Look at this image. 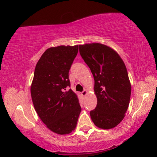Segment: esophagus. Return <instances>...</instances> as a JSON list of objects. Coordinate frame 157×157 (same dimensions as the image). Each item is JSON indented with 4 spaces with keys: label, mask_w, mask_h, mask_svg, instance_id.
I'll use <instances>...</instances> for the list:
<instances>
[{
    "label": "esophagus",
    "mask_w": 157,
    "mask_h": 157,
    "mask_svg": "<svg viewBox=\"0 0 157 157\" xmlns=\"http://www.w3.org/2000/svg\"><path fill=\"white\" fill-rule=\"evenodd\" d=\"M87 93H88V91H87L86 90H84V91H83L82 92H81V95H82L83 97H85L87 94Z\"/></svg>",
    "instance_id": "esophagus-1"
}]
</instances>
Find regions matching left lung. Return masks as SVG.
I'll use <instances>...</instances> for the list:
<instances>
[{
  "label": "left lung",
  "mask_w": 157,
  "mask_h": 157,
  "mask_svg": "<svg viewBox=\"0 0 157 157\" xmlns=\"http://www.w3.org/2000/svg\"><path fill=\"white\" fill-rule=\"evenodd\" d=\"M79 52L94 78L97 105L90 112L91 118L101 129L115 128L125 117L131 98L125 65L115 50L101 43L81 44Z\"/></svg>",
  "instance_id": "1"
}]
</instances>
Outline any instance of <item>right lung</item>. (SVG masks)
<instances>
[{"instance_id": "obj_1", "label": "right lung", "mask_w": 157, "mask_h": 157, "mask_svg": "<svg viewBox=\"0 0 157 157\" xmlns=\"http://www.w3.org/2000/svg\"><path fill=\"white\" fill-rule=\"evenodd\" d=\"M78 45L52 47L44 51L36 65L31 85L34 109L50 131L60 135L74 131L81 107L70 86L68 72Z\"/></svg>"}]
</instances>
